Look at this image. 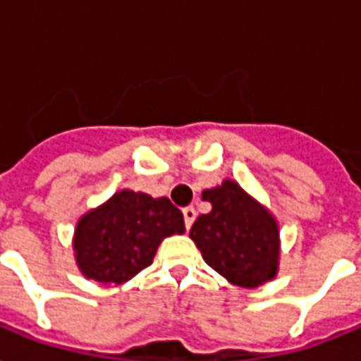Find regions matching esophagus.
<instances>
[{
	"instance_id": "34e87169",
	"label": "esophagus",
	"mask_w": 361,
	"mask_h": 361,
	"mask_svg": "<svg viewBox=\"0 0 361 361\" xmlns=\"http://www.w3.org/2000/svg\"><path fill=\"white\" fill-rule=\"evenodd\" d=\"M195 216H197V212H195L193 207L183 208V221H185V228H188V229L191 228V226H193Z\"/></svg>"
}]
</instances>
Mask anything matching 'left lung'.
<instances>
[{
  "mask_svg": "<svg viewBox=\"0 0 361 361\" xmlns=\"http://www.w3.org/2000/svg\"><path fill=\"white\" fill-rule=\"evenodd\" d=\"M212 204L195 220L189 237L204 262L231 285L256 289L279 271L281 237L276 216L233 180L202 191Z\"/></svg>",
  "mask_w": 361,
  "mask_h": 361,
  "instance_id": "left-lung-1",
  "label": "left lung"
}]
</instances>
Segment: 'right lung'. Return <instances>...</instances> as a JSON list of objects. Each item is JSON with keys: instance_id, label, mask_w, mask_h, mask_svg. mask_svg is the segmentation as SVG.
Segmentation results:
<instances>
[{"instance_id": "1", "label": "right lung", "mask_w": 361, "mask_h": 361, "mask_svg": "<svg viewBox=\"0 0 361 361\" xmlns=\"http://www.w3.org/2000/svg\"><path fill=\"white\" fill-rule=\"evenodd\" d=\"M183 231V214L170 199L120 189L80 216L72 235L74 260L85 279L122 285L153 264L166 237Z\"/></svg>"}]
</instances>
